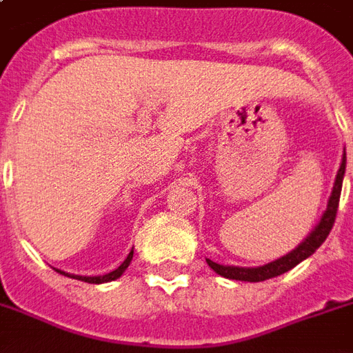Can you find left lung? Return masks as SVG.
Masks as SVG:
<instances>
[{"label": "left lung", "instance_id": "obj_1", "mask_svg": "<svg viewBox=\"0 0 353 353\" xmlns=\"http://www.w3.org/2000/svg\"><path fill=\"white\" fill-rule=\"evenodd\" d=\"M346 172V153L342 157V164L339 172H336V179H334L333 192L329 196L327 202V210L321 215V219L316 225V229L312 230L308 236L304 238V242L296 245L293 252H289L288 255H283L280 259L272 261L265 266H257V268H244V266H227V265H217L214 261H208L210 268H214L215 272L223 276V278H229V280H240V281H265L270 278H276L280 274L288 272L293 266H296L301 261L308 259L312 253L318 250L319 245L325 242V238L329 236V232L333 229L334 219H336V210H339V200H341V191H342V177Z\"/></svg>", "mask_w": 353, "mask_h": 353}]
</instances>
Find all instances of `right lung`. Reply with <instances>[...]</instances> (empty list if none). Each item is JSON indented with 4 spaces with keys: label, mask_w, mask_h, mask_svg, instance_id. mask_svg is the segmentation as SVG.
<instances>
[{
    "label": "right lung",
    "mask_w": 353,
    "mask_h": 353,
    "mask_svg": "<svg viewBox=\"0 0 353 353\" xmlns=\"http://www.w3.org/2000/svg\"><path fill=\"white\" fill-rule=\"evenodd\" d=\"M132 255H134V252L128 253V257L123 261V265L119 266V268H115L113 272L103 274V276H75V274L62 272V270H57V272H62L64 276H72V278H75V280L87 281V283H105V281H113V280H117V278H121V276H123L124 270H126V268H128V265H130Z\"/></svg>",
    "instance_id": "right-lung-1"
}]
</instances>
